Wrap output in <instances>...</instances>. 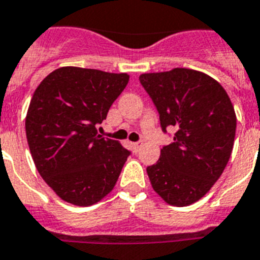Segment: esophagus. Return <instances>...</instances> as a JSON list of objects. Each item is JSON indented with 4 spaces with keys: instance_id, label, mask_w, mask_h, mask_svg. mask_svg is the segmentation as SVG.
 Masks as SVG:
<instances>
[{
    "instance_id": "esophagus-1",
    "label": "esophagus",
    "mask_w": 260,
    "mask_h": 260,
    "mask_svg": "<svg viewBox=\"0 0 260 260\" xmlns=\"http://www.w3.org/2000/svg\"><path fill=\"white\" fill-rule=\"evenodd\" d=\"M132 147H134V149L136 152L140 151V148L143 147V141H136V143H132Z\"/></svg>"
}]
</instances>
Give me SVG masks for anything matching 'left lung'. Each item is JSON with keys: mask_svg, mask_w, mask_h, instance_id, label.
Instances as JSON below:
<instances>
[{"mask_svg": "<svg viewBox=\"0 0 260 260\" xmlns=\"http://www.w3.org/2000/svg\"><path fill=\"white\" fill-rule=\"evenodd\" d=\"M139 80L163 132L176 129L174 143L147 167L152 188L171 206H189L210 191L229 163L236 131L233 103L216 80L193 69L144 73Z\"/></svg>", "mask_w": 260, "mask_h": 260, "instance_id": "8db88e82", "label": "left lung"}]
</instances>
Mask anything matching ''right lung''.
<instances>
[{"label": "right lung", "mask_w": 260, "mask_h": 260, "mask_svg": "<svg viewBox=\"0 0 260 260\" xmlns=\"http://www.w3.org/2000/svg\"><path fill=\"white\" fill-rule=\"evenodd\" d=\"M129 81L126 73L62 67L42 80L25 120L31 157L61 199L80 207L113 189L131 152L97 134Z\"/></svg>", "instance_id": "obj_1"}]
</instances>
